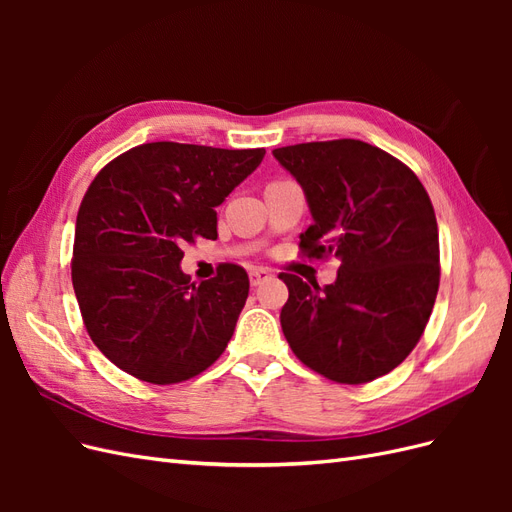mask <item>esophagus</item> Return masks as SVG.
<instances>
[{"mask_svg":"<svg viewBox=\"0 0 512 512\" xmlns=\"http://www.w3.org/2000/svg\"><path fill=\"white\" fill-rule=\"evenodd\" d=\"M269 277H271V271H269V269H262V267L252 269V271H250V284H252V286H260L262 282L269 280Z\"/></svg>","mask_w":512,"mask_h":512,"instance_id":"esophagus-1","label":"esophagus"}]
</instances>
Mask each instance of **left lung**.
I'll list each match as a JSON object with an SVG mask.
<instances>
[{
  "instance_id": "1",
  "label": "left lung",
  "mask_w": 512,
  "mask_h": 512,
  "mask_svg": "<svg viewBox=\"0 0 512 512\" xmlns=\"http://www.w3.org/2000/svg\"><path fill=\"white\" fill-rule=\"evenodd\" d=\"M305 192L309 258L335 256L320 288L282 273L280 322L309 369L342 384L389 374L421 339L440 284L438 222L423 183L389 153L354 138L273 151Z\"/></svg>"
}]
</instances>
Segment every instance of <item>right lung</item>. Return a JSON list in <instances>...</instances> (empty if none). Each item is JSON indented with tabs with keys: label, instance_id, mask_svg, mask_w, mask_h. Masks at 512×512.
<instances>
[{
	"label": "right lung",
	"instance_id": "obj_1",
	"mask_svg": "<svg viewBox=\"0 0 512 512\" xmlns=\"http://www.w3.org/2000/svg\"><path fill=\"white\" fill-rule=\"evenodd\" d=\"M265 149L147 143L91 181L76 215L72 286L87 333L108 361L151 384L188 380L220 359L245 305V269L192 284L185 243L218 239L226 196Z\"/></svg>",
	"mask_w": 512,
	"mask_h": 512
}]
</instances>
